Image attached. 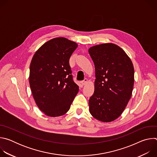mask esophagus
Returning a JSON list of instances; mask_svg holds the SVG:
<instances>
[{
    "label": "esophagus",
    "instance_id": "1",
    "mask_svg": "<svg viewBox=\"0 0 157 157\" xmlns=\"http://www.w3.org/2000/svg\"><path fill=\"white\" fill-rule=\"evenodd\" d=\"M87 81H88L87 79V78H85L83 81H81V84H82V86H84V85H85V84H87Z\"/></svg>",
    "mask_w": 157,
    "mask_h": 157
}]
</instances>
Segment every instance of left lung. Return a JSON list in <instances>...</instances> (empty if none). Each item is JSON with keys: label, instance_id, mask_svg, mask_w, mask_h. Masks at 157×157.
<instances>
[{"label": "left lung", "instance_id": "8db88e82", "mask_svg": "<svg viewBox=\"0 0 157 157\" xmlns=\"http://www.w3.org/2000/svg\"><path fill=\"white\" fill-rule=\"evenodd\" d=\"M95 66L94 92L89 98L91 114L104 122L117 119L133 91L134 68L125 52L117 44L103 43L89 49Z\"/></svg>", "mask_w": 157, "mask_h": 157}]
</instances>
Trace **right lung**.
Returning a JSON list of instances; mask_svg holds the SVG:
<instances>
[{"instance_id":"obj_1","label":"right lung","mask_w":157,"mask_h":157,"mask_svg":"<svg viewBox=\"0 0 157 157\" xmlns=\"http://www.w3.org/2000/svg\"><path fill=\"white\" fill-rule=\"evenodd\" d=\"M76 43L58 37L44 43L34 54L29 83L34 100L44 114L58 117L70 108L79 86L73 81L69 60Z\"/></svg>"}]
</instances>
